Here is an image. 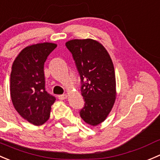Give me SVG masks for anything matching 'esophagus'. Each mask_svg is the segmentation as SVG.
I'll use <instances>...</instances> for the list:
<instances>
[{"instance_id":"34e87169","label":"esophagus","mask_w":160,"mask_h":160,"mask_svg":"<svg viewBox=\"0 0 160 160\" xmlns=\"http://www.w3.org/2000/svg\"><path fill=\"white\" fill-rule=\"evenodd\" d=\"M58 98L61 100H64V99H66L68 98V95L67 94H63V95H60L58 96Z\"/></svg>"}]
</instances>
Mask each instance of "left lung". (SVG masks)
I'll return each mask as SVG.
<instances>
[{"mask_svg":"<svg viewBox=\"0 0 160 160\" xmlns=\"http://www.w3.org/2000/svg\"><path fill=\"white\" fill-rule=\"evenodd\" d=\"M65 45L73 55L82 82L81 92L85 102L81 118L89 125H99L107 119L116 100L113 61L105 47L95 39H72Z\"/></svg>","mask_w":160,"mask_h":160,"instance_id":"1","label":"left lung"}]
</instances>
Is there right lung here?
<instances>
[{"label":"right lung","instance_id":"right-lung-1","mask_svg":"<svg viewBox=\"0 0 160 160\" xmlns=\"http://www.w3.org/2000/svg\"><path fill=\"white\" fill-rule=\"evenodd\" d=\"M57 46L48 42L28 46L18 53L12 64V103L23 119L36 126L48 121L51 106L55 102V98L45 90L43 67L48 55Z\"/></svg>","mask_w":160,"mask_h":160}]
</instances>
